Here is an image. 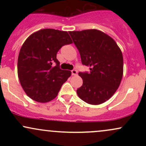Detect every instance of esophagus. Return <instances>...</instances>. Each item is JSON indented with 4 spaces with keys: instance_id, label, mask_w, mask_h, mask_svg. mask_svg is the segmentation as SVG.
Here are the masks:
<instances>
[{
    "instance_id": "obj_1",
    "label": "esophagus",
    "mask_w": 146,
    "mask_h": 146,
    "mask_svg": "<svg viewBox=\"0 0 146 146\" xmlns=\"http://www.w3.org/2000/svg\"><path fill=\"white\" fill-rule=\"evenodd\" d=\"M71 74L72 75H77V74H78V71H77L76 70H72Z\"/></svg>"
}]
</instances>
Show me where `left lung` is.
<instances>
[{
    "instance_id": "8db88e82",
    "label": "left lung",
    "mask_w": 146,
    "mask_h": 146,
    "mask_svg": "<svg viewBox=\"0 0 146 146\" xmlns=\"http://www.w3.org/2000/svg\"><path fill=\"white\" fill-rule=\"evenodd\" d=\"M78 48L83 65L90 72H79L82 86L78 97L92 105L101 104L113 96L123 76V60L121 49L111 37L97 29L69 31Z\"/></svg>"
}]
</instances>
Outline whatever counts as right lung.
I'll return each instance as SVG.
<instances>
[{
	"mask_svg": "<svg viewBox=\"0 0 146 146\" xmlns=\"http://www.w3.org/2000/svg\"><path fill=\"white\" fill-rule=\"evenodd\" d=\"M67 31L41 29L23 43L18 58V75L23 90L30 98L45 103L58 94L71 72L62 70L57 53L64 45L71 44ZM53 62L56 65L52 66Z\"/></svg>",
	"mask_w": 146,
	"mask_h": 146,
	"instance_id": "obj_1",
	"label": "right lung"
}]
</instances>
